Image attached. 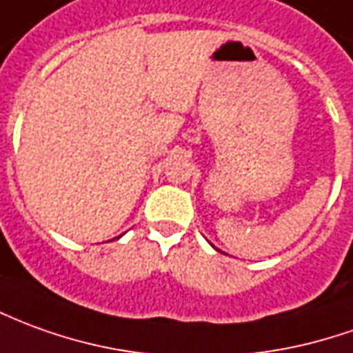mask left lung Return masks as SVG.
I'll return each instance as SVG.
<instances>
[{
	"mask_svg": "<svg viewBox=\"0 0 353 353\" xmlns=\"http://www.w3.org/2000/svg\"><path fill=\"white\" fill-rule=\"evenodd\" d=\"M212 246H214V245H212ZM214 248H216V246H214Z\"/></svg>",
	"mask_w": 353,
	"mask_h": 353,
	"instance_id": "8db88e82",
	"label": "left lung"
}]
</instances>
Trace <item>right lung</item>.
<instances>
[{
	"label": "right lung",
	"instance_id": "add662e5",
	"mask_svg": "<svg viewBox=\"0 0 353 353\" xmlns=\"http://www.w3.org/2000/svg\"><path fill=\"white\" fill-rule=\"evenodd\" d=\"M120 236H122V235H120Z\"/></svg>",
	"mask_w": 353,
	"mask_h": 353
}]
</instances>
